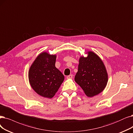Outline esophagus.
Instances as JSON below:
<instances>
[{
  "instance_id": "34e87169",
  "label": "esophagus",
  "mask_w": 133,
  "mask_h": 133,
  "mask_svg": "<svg viewBox=\"0 0 133 133\" xmlns=\"http://www.w3.org/2000/svg\"><path fill=\"white\" fill-rule=\"evenodd\" d=\"M66 78L68 79H71L72 78V75H68L66 76Z\"/></svg>"
}]
</instances>
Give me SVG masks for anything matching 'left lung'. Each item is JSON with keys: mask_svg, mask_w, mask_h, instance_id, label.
<instances>
[{"mask_svg": "<svg viewBox=\"0 0 133 133\" xmlns=\"http://www.w3.org/2000/svg\"><path fill=\"white\" fill-rule=\"evenodd\" d=\"M86 54V57H79L75 81L87 97H92L104 91L108 74L103 61L96 54L89 51Z\"/></svg>", "mask_w": 133, "mask_h": 133, "instance_id": "1", "label": "left lung"}]
</instances>
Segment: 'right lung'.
I'll list each match as a JSON object with an SVG mask.
<instances>
[{
	"mask_svg": "<svg viewBox=\"0 0 133 133\" xmlns=\"http://www.w3.org/2000/svg\"><path fill=\"white\" fill-rule=\"evenodd\" d=\"M56 55L40 54L31 65L28 79L34 91L41 96L52 98L59 88L64 76L55 66Z\"/></svg>",
	"mask_w": 133,
	"mask_h": 133,
	"instance_id": "right-lung-1",
	"label": "right lung"
}]
</instances>
